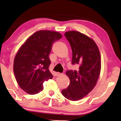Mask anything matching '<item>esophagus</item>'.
Instances as JSON below:
<instances>
[{
	"label": "esophagus",
	"instance_id": "1",
	"mask_svg": "<svg viewBox=\"0 0 121 121\" xmlns=\"http://www.w3.org/2000/svg\"><path fill=\"white\" fill-rule=\"evenodd\" d=\"M62 75V74L60 73H55V76H59Z\"/></svg>",
	"mask_w": 121,
	"mask_h": 121
}]
</instances>
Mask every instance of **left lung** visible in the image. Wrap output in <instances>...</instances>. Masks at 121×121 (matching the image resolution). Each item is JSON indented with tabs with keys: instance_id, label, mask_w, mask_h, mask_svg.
<instances>
[{
	"instance_id": "obj_1",
	"label": "left lung",
	"mask_w": 121,
	"mask_h": 121,
	"mask_svg": "<svg viewBox=\"0 0 121 121\" xmlns=\"http://www.w3.org/2000/svg\"><path fill=\"white\" fill-rule=\"evenodd\" d=\"M72 48L73 64L79 65L78 70H68L69 86L62 95L71 101H78L86 96L95 87L100 74L101 61L100 51L93 39L78 31L64 34Z\"/></svg>"
}]
</instances>
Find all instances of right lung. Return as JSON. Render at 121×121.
Instances as JSON below:
<instances>
[{
	"label": "right lung",
	"mask_w": 121,
	"mask_h": 121,
	"mask_svg": "<svg viewBox=\"0 0 121 121\" xmlns=\"http://www.w3.org/2000/svg\"><path fill=\"white\" fill-rule=\"evenodd\" d=\"M62 37L59 32L38 31L26 39L15 57L13 69L16 82L26 93L34 95L43 89L44 81L53 78L48 68L52 44Z\"/></svg>",
	"instance_id": "1"
}]
</instances>
